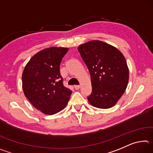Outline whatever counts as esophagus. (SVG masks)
<instances>
[{
	"instance_id": "obj_1",
	"label": "esophagus",
	"mask_w": 153,
	"mask_h": 153,
	"mask_svg": "<svg viewBox=\"0 0 153 153\" xmlns=\"http://www.w3.org/2000/svg\"><path fill=\"white\" fill-rule=\"evenodd\" d=\"M80 88V86H79V85H76V86H74V88L76 90H79Z\"/></svg>"
}]
</instances>
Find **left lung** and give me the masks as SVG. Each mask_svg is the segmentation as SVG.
Instances as JSON below:
<instances>
[{
  "instance_id": "1",
  "label": "left lung",
  "mask_w": 153,
  "mask_h": 153,
  "mask_svg": "<svg viewBox=\"0 0 153 153\" xmlns=\"http://www.w3.org/2000/svg\"><path fill=\"white\" fill-rule=\"evenodd\" d=\"M77 49L90 74L89 102L99 108L113 107L129 81V69L123 55L117 48L100 40L89 41Z\"/></svg>"
}]
</instances>
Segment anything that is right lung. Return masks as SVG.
Wrapping results in <instances>:
<instances>
[{"label": "right lung", "mask_w": 153, "mask_h": 153, "mask_svg": "<svg viewBox=\"0 0 153 153\" xmlns=\"http://www.w3.org/2000/svg\"><path fill=\"white\" fill-rule=\"evenodd\" d=\"M69 48L49 47L35 54L22 74L25 97L36 109L54 115L66 107L72 91L63 86L60 64Z\"/></svg>", "instance_id": "add662e5"}]
</instances>
